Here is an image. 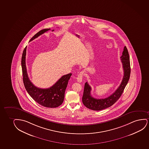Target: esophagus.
Listing matches in <instances>:
<instances>
[{
    "label": "esophagus",
    "instance_id": "esophagus-1",
    "mask_svg": "<svg viewBox=\"0 0 149 149\" xmlns=\"http://www.w3.org/2000/svg\"><path fill=\"white\" fill-rule=\"evenodd\" d=\"M83 74H84V72H80V73H79V74H78V75H77V81L78 82H79V83H81V81H82Z\"/></svg>",
    "mask_w": 149,
    "mask_h": 149
}]
</instances>
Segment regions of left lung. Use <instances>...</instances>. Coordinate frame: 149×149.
<instances>
[{"mask_svg": "<svg viewBox=\"0 0 149 149\" xmlns=\"http://www.w3.org/2000/svg\"><path fill=\"white\" fill-rule=\"evenodd\" d=\"M120 59L124 72L123 81L117 90L108 97L105 99H96L93 97L91 95V87L87 82L85 83L82 101L86 107L95 111L101 110L111 106L120 97L130 77V60L126 46H124Z\"/></svg>", "mask_w": 149, "mask_h": 149, "instance_id": "1", "label": "left lung"}]
</instances>
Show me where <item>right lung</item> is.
I'll list each match as a JSON object with an SVG mask.
<instances>
[{
	"instance_id": "add662e5",
	"label": "right lung",
	"mask_w": 149,
	"mask_h": 149,
	"mask_svg": "<svg viewBox=\"0 0 149 149\" xmlns=\"http://www.w3.org/2000/svg\"><path fill=\"white\" fill-rule=\"evenodd\" d=\"M50 30V29L42 30L35 34L31 39L30 42ZM53 31L54 30L52 31ZM26 46L23 51L21 64L23 72V83L27 92L36 102L41 105L48 108L58 107L63 102L65 89L72 74L63 75L54 85L49 88L41 89L37 88L30 81L27 74L26 65Z\"/></svg>"
}]
</instances>
